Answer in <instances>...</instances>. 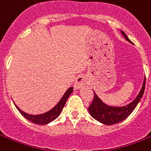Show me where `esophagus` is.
Masks as SVG:
<instances>
[{
	"instance_id": "34e87169",
	"label": "esophagus",
	"mask_w": 151,
	"mask_h": 151,
	"mask_svg": "<svg viewBox=\"0 0 151 151\" xmlns=\"http://www.w3.org/2000/svg\"><path fill=\"white\" fill-rule=\"evenodd\" d=\"M88 82V79L85 76H79L76 78L75 83H74V88L75 89H79L82 87L83 85H86Z\"/></svg>"
}]
</instances>
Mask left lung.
<instances>
[{"mask_svg": "<svg viewBox=\"0 0 151 151\" xmlns=\"http://www.w3.org/2000/svg\"><path fill=\"white\" fill-rule=\"evenodd\" d=\"M122 35L127 41L132 43L129 37L124 32L121 30ZM146 85V77L143 80V85L140 91L132 102L123 106H113L106 104L101 100L97 96L96 93L94 92V99L92 101V104L88 107V112L94 119L99 122L100 123L106 125H112V124H117L119 122L124 121L131 114L132 111L135 110L136 106L139 103L141 98L143 97Z\"/></svg>", "mask_w": 151, "mask_h": 151, "instance_id": "1", "label": "left lung"}]
</instances>
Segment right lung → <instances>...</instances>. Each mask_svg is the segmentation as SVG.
<instances>
[{"instance_id": "add662e5", "label": "right lung", "mask_w": 151, "mask_h": 151, "mask_svg": "<svg viewBox=\"0 0 151 151\" xmlns=\"http://www.w3.org/2000/svg\"><path fill=\"white\" fill-rule=\"evenodd\" d=\"M73 88L70 87L68 89L66 90V92L64 93V95L63 96V97L61 98V99L59 101V103H57L56 105L54 107L51 109L50 110H48L47 112L44 113V114H29L27 113L22 111L21 109L18 107L16 104H15V107L17 108L18 110L19 111L20 114L25 117L27 118V120H29V122H33L34 124H41V125H45V124H47L48 123L52 122V121H54L55 119H56L57 117H59V114H61L62 110L63 109L64 106L66 104V100L69 98V96H70V94L73 92Z\"/></svg>"}]
</instances>
